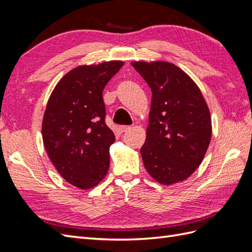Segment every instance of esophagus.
I'll return each mask as SVG.
<instances>
[{
  "instance_id": "obj_1",
  "label": "esophagus",
  "mask_w": 252,
  "mask_h": 252,
  "mask_svg": "<svg viewBox=\"0 0 252 252\" xmlns=\"http://www.w3.org/2000/svg\"><path fill=\"white\" fill-rule=\"evenodd\" d=\"M129 129H130V127H129V126H120V127H119V131H120L121 133H124V132L128 131Z\"/></svg>"
}]
</instances>
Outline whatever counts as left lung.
<instances>
[{
  "label": "left lung",
  "instance_id": "1",
  "mask_svg": "<svg viewBox=\"0 0 252 252\" xmlns=\"http://www.w3.org/2000/svg\"><path fill=\"white\" fill-rule=\"evenodd\" d=\"M152 97L146 141L141 148L145 168L162 185L186 180L199 167L211 139V118L194 81L172 63L132 62Z\"/></svg>",
  "mask_w": 252,
  "mask_h": 252
}]
</instances>
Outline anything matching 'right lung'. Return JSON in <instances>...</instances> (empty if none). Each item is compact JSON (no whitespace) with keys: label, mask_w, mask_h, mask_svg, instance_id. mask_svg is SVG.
I'll list each match as a JSON object with an SVG mask.
<instances>
[{"label":"right lung","mask_w":252,"mask_h":252,"mask_svg":"<svg viewBox=\"0 0 252 252\" xmlns=\"http://www.w3.org/2000/svg\"><path fill=\"white\" fill-rule=\"evenodd\" d=\"M124 62L109 61L73 68L59 81L44 112L45 149L59 173L71 185L96 186L109 168L114 134L105 123L103 90Z\"/></svg>","instance_id":"obj_1"}]
</instances>
